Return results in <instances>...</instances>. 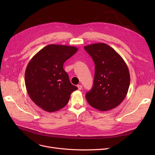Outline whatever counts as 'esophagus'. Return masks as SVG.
Returning a JSON list of instances; mask_svg holds the SVG:
<instances>
[{"label": "esophagus", "instance_id": "1", "mask_svg": "<svg viewBox=\"0 0 155 155\" xmlns=\"http://www.w3.org/2000/svg\"><path fill=\"white\" fill-rule=\"evenodd\" d=\"M77 87L78 88V90H80V91L82 90V85H78Z\"/></svg>", "mask_w": 155, "mask_h": 155}]
</instances>
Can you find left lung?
Here are the masks:
<instances>
[{"label":"left lung","instance_id":"left-lung-1","mask_svg":"<svg viewBox=\"0 0 155 155\" xmlns=\"http://www.w3.org/2000/svg\"><path fill=\"white\" fill-rule=\"evenodd\" d=\"M84 49L95 63L94 85L85 95L88 103L101 111L116 107L124 99L130 84L126 62L105 43L89 45Z\"/></svg>","mask_w":155,"mask_h":155}]
</instances>
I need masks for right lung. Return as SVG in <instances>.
<instances>
[{
    "label": "right lung",
    "mask_w": 155,
    "mask_h": 155,
    "mask_svg": "<svg viewBox=\"0 0 155 155\" xmlns=\"http://www.w3.org/2000/svg\"><path fill=\"white\" fill-rule=\"evenodd\" d=\"M78 51L74 46L49 45L29 61L25 71L29 96L38 106L53 112L64 107L78 88L72 85L63 64Z\"/></svg>",
    "instance_id": "add662e5"
}]
</instances>
